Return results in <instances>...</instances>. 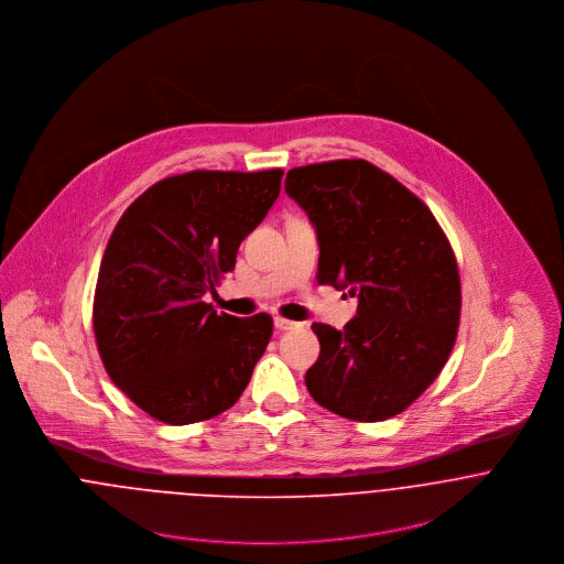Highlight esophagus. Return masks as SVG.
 Instances as JSON below:
<instances>
[{
  "mask_svg": "<svg viewBox=\"0 0 564 564\" xmlns=\"http://www.w3.org/2000/svg\"><path fill=\"white\" fill-rule=\"evenodd\" d=\"M275 327L278 329H295V327H300V323L284 319V317H275Z\"/></svg>",
  "mask_w": 564,
  "mask_h": 564,
  "instance_id": "34e87169",
  "label": "esophagus"
}]
</instances>
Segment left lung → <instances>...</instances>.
Masks as SVG:
<instances>
[{
    "mask_svg": "<svg viewBox=\"0 0 564 564\" xmlns=\"http://www.w3.org/2000/svg\"><path fill=\"white\" fill-rule=\"evenodd\" d=\"M286 193L319 241L317 282L358 297L343 329L315 323L313 400L354 421L403 412L443 371L460 323V275L432 210L362 159L295 166Z\"/></svg>",
    "mask_w": 564,
    "mask_h": 564,
    "instance_id": "1",
    "label": "left lung"
}]
</instances>
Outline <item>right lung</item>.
<instances>
[{"mask_svg":"<svg viewBox=\"0 0 564 564\" xmlns=\"http://www.w3.org/2000/svg\"><path fill=\"white\" fill-rule=\"evenodd\" d=\"M282 175H169L126 208L108 239L93 297L97 351L110 380L162 423H197L232 408L271 340L267 313L217 315L204 295L235 269Z\"/></svg>","mask_w":564,"mask_h":564,"instance_id":"add662e5","label":"right lung"}]
</instances>
